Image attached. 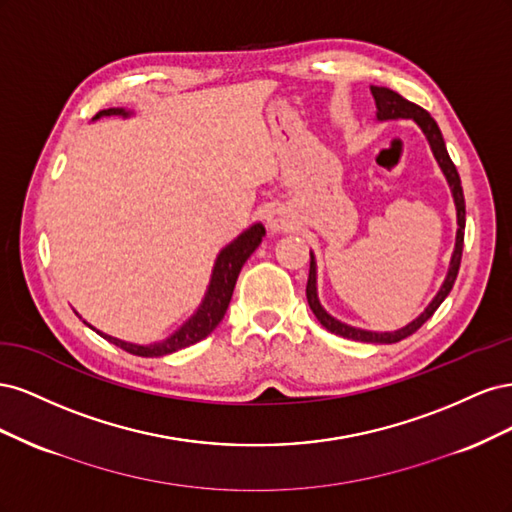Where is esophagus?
<instances>
[{
  "instance_id": "esophagus-1",
  "label": "esophagus",
  "mask_w": 512,
  "mask_h": 512,
  "mask_svg": "<svg viewBox=\"0 0 512 512\" xmlns=\"http://www.w3.org/2000/svg\"><path fill=\"white\" fill-rule=\"evenodd\" d=\"M267 224L273 232H288L294 228V224H297V220H294V215L288 207L284 205H275L273 209H269L267 213Z\"/></svg>"
}]
</instances>
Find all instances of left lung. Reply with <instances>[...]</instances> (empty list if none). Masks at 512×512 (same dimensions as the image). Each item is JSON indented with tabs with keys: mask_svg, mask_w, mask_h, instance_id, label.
I'll return each mask as SVG.
<instances>
[{
	"mask_svg": "<svg viewBox=\"0 0 512 512\" xmlns=\"http://www.w3.org/2000/svg\"><path fill=\"white\" fill-rule=\"evenodd\" d=\"M371 96L376 100V119L378 121H389V119H412L421 132L425 134L427 143L431 147L433 158H436L442 175L446 177L448 188H451L453 194V203H455V211H457V237H455V250L451 256V265H448L446 277L440 286V290L436 292V297L431 299V303L418 314L412 322H408L406 327H401L397 331H367V329H359L352 327V324H346L342 320L333 318L327 309L322 307L320 299H318V267H316V256L314 252H309V277H307V303L309 309H312L314 316L318 318V322L322 324L324 329L339 335V337H348L354 339V342H367V344H395L401 342V339L412 335L414 331H418L423 324L433 316V312L440 307V303L448 297V292L453 290V284L457 280L459 273V265H461V252H463V230H466V200H463V190H461V179L457 168L448 156L446 145L442 132L438 128V123L433 121V117L423 111L421 106H416L412 102H408L406 98H401L397 91L389 89V87H374L371 85Z\"/></svg>",
	"mask_w": 512,
	"mask_h": 512,
	"instance_id": "obj_1",
	"label": "left lung"
}]
</instances>
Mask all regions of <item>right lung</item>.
<instances>
[{
	"instance_id": "1",
	"label": "right lung",
	"mask_w": 512,
	"mask_h": 512,
	"mask_svg": "<svg viewBox=\"0 0 512 512\" xmlns=\"http://www.w3.org/2000/svg\"><path fill=\"white\" fill-rule=\"evenodd\" d=\"M134 111H128V108L123 106H115V108H104L100 111L96 119L100 117H123V119H130L134 117ZM267 235L265 226L260 222L252 224L250 228H245L237 239H232L226 247H222L218 258L213 262V271H211V280L207 286V292L203 301H200L196 312L185 320L177 331L170 333L166 339H160V342H153V344H134V342H123L119 337L113 335H106L102 331H98L96 327H91L87 320H83L89 329H94L100 337L108 339V342L123 348L130 354L136 356H164V354H173L177 350L188 348L200 339H205L207 335L213 333V329L218 327L222 322L228 303L232 299V290H235L237 284V277L241 273V267L245 265V260L254 254L256 247L262 243V237Z\"/></svg>"
}]
</instances>
